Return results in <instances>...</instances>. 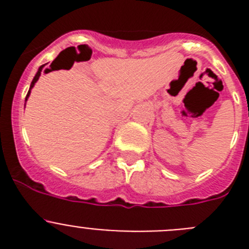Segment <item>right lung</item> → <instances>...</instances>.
<instances>
[{"mask_svg": "<svg viewBox=\"0 0 249 249\" xmlns=\"http://www.w3.org/2000/svg\"><path fill=\"white\" fill-rule=\"evenodd\" d=\"M43 67H45V65L39 66V68H38V71H37L36 76L34 77V80H32V82H31L30 89H28V93H27V96H26V101H27V98L30 97V93H31V89H32V87H34V86H35V83L37 82V80H38V78H39V76H41V71H42V68H43ZM25 106H26V105H25Z\"/></svg>", "mask_w": 249, "mask_h": 249, "instance_id": "1", "label": "right lung"}]
</instances>
